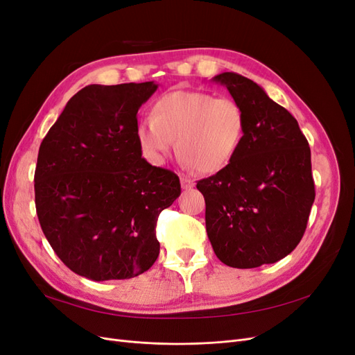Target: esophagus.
Wrapping results in <instances>:
<instances>
[{"label": "esophagus", "instance_id": "1", "mask_svg": "<svg viewBox=\"0 0 355 355\" xmlns=\"http://www.w3.org/2000/svg\"><path fill=\"white\" fill-rule=\"evenodd\" d=\"M180 185L184 189H191L192 187H194V180L187 178V176H180Z\"/></svg>", "mask_w": 355, "mask_h": 355}]
</instances>
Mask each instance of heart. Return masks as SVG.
Wrapping results in <instances>:
<instances>
[{
    "instance_id": "heart-1",
    "label": "heart",
    "mask_w": 355,
    "mask_h": 355,
    "mask_svg": "<svg viewBox=\"0 0 355 355\" xmlns=\"http://www.w3.org/2000/svg\"><path fill=\"white\" fill-rule=\"evenodd\" d=\"M245 130V115L239 102L210 93L175 90L154 102L151 118L136 127L144 155L163 164L173 149L198 173H216L230 164Z\"/></svg>"
}]
</instances>
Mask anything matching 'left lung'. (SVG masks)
Listing matches in <instances>:
<instances>
[{"instance_id": "left-lung-1", "label": "left lung", "mask_w": 355, "mask_h": 355, "mask_svg": "<svg viewBox=\"0 0 355 355\" xmlns=\"http://www.w3.org/2000/svg\"><path fill=\"white\" fill-rule=\"evenodd\" d=\"M211 81L241 105L245 130L230 164L197 182L209 240L228 266L274 263L302 240L315 198L308 141L296 118L261 85L235 72Z\"/></svg>"}]
</instances>
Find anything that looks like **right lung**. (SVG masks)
I'll return each mask as SVG.
<instances>
[{"label":"right lung","instance_id":"obj_1","mask_svg":"<svg viewBox=\"0 0 355 355\" xmlns=\"http://www.w3.org/2000/svg\"><path fill=\"white\" fill-rule=\"evenodd\" d=\"M154 81L92 84L73 94L42 139L35 207L51 249L93 282L127 280L159 253V213L180 196L171 170L142 158L137 111Z\"/></svg>","mask_w":355,"mask_h":355}]
</instances>
